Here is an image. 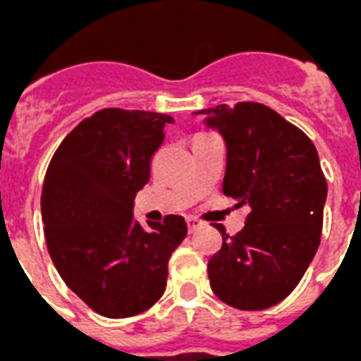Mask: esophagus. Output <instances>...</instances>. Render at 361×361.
Here are the masks:
<instances>
[{"mask_svg":"<svg viewBox=\"0 0 361 361\" xmlns=\"http://www.w3.org/2000/svg\"><path fill=\"white\" fill-rule=\"evenodd\" d=\"M200 226H202L200 221L195 219V217H187V228H189V232H197Z\"/></svg>","mask_w":361,"mask_h":361,"instance_id":"1","label":"esophagus"}]
</instances>
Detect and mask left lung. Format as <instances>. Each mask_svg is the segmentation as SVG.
Returning <instances> with one entry per match:
<instances>
[{
	"mask_svg": "<svg viewBox=\"0 0 361 361\" xmlns=\"http://www.w3.org/2000/svg\"><path fill=\"white\" fill-rule=\"evenodd\" d=\"M226 146L223 192L247 206L245 226L209 258L212 290L241 311L290 294L319 249L328 185L307 135L260 103L198 110Z\"/></svg>",
	"mask_w": 361,
	"mask_h": 361,
	"instance_id": "obj_1",
	"label": "left lung"
}]
</instances>
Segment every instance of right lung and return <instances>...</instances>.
<instances>
[{
    "instance_id": "right-lung-1",
    "label": "right lung",
    "mask_w": 361,
    "mask_h": 361,
    "mask_svg": "<svg viewBox=\"0 0 361 361\" xmlns=\"http://www.w3.org/2000/svg\"><path fill=\"white\" fill-rule=\"evenodd\" d=\"M174 118L104 109L76 125L54 153L42 183L48 252L65 285L95 313L127 319L163 296L185 219L166 215L149 231L133 217L153 153Z\"/></svg>"
}]
</instances>
